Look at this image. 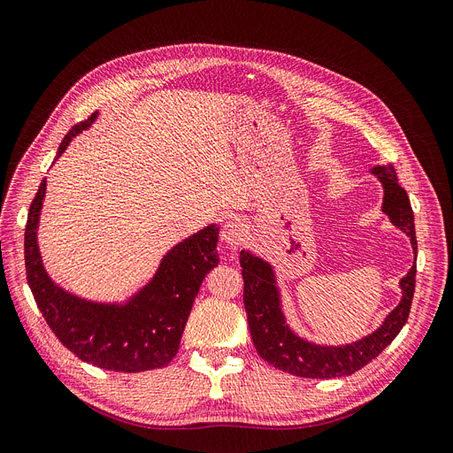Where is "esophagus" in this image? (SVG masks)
<instances>
[{
  "instance_id": "34e87169",
  "label": "esophagus",
  "mask_w": 453,
  "mask_h": 453,
  "mask_svg": "<svg viewBox=\"0 0 453 453\" xmlns=\"http://www.w3.org/2000/svg\"><path fill=\"white\" fill-rule=\"evenodd\" d=\"M220 237L229 250H237L246 239V226L237 219H231L222 226Z\"/></svg>"
}]
</instances>
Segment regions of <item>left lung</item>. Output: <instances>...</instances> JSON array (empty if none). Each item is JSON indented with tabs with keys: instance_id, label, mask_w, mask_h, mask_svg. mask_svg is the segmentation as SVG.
Masks as SVG:
<instances>
[{
	"instance_id": "left-lung-1",
	"label": "left lung",
	"mask_w": 453,
	"mask_h": 453,
	"mask_svg": "<svg viewBox=\"0 0 453 453\" xmlns=\"http://www.w3.org/2000/svg\"><path fill=\"white\" fill-rule=\"evenodd\" d=\"M383 185V207L390 222L411 239L412 251L417 253L415 216H412L407 192L398 185L396 170L392 165L373 166ZM241 266L244 280V307L251 339L259 356L273 368L300 378L329 380L349 376L361 370L396 339L407 322L412 294H415L417 266L412 265L405 278L400 280L402 302L368 337L344 346H320L309 342L294 333L281 311L280 288L275 283L273 268L251 251H241Z\"/></svg>"
}]
</instances>
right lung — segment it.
<instances>
[{"label":"right lung","instance_id":"add662e5","mask_svg":"<svg viewBox=\"0 0 453 453\" xmlns=\"http://www.w3.org/2000/svg\"><path fill=\"white\" fill-rule=\"evenodd\" d=\"M96 118L97 112L66 133L55 161ZM44 196L46 180L29 207L24 250L29 288L55 337L73 356L104 370L144 372L166 366L180 349L202 281L220 263L216 251L219 226L211 224L175 244L163 257L153 280L126 303H97L55 285L44 270L36 242Z\"/></svg>","mask_w":453,"mask_h":453}]
</instances>
